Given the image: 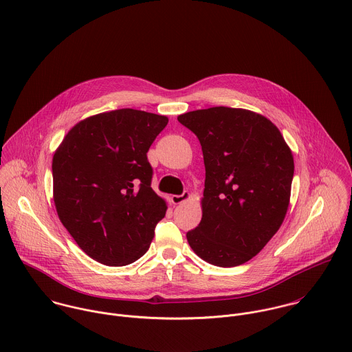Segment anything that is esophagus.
I'll list each match as a JSON object with an SVG mask.
<instances>
[{"label":"esophagus","mask_w":352,"mask_h":352,"mask_svg":"<svg viewBox=\"0 0 352 352\" xmlns=\"http://www.w3.org/2000/svg\"><path fill=\"white\" fill-rule=\"evenodd\" d=\"M190 199V193L189 192H184L182 195H174V196H171V201L174 203V204H181V203H184V201H186V200H189Z\"/></svg>","instance_id":"34e87169"}]
</instances>
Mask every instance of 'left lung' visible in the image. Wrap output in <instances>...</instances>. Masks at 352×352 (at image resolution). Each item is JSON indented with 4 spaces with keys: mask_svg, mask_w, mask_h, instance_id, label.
<instances>
[{
    "mask_svg": "<svg viewBox=\"0 0 352 352\" xmlns=\"http://www.w3.org/2000/svg\"><path fill=\"white\" fill-rule=\"evenodd\" d=\"M178 122L199 138L206 167L201 221L186 233L188 243L208 264L242 265L283 223L293 153L271 120L248 109L193 110Z\"/></svg>",
    "mask_w": 352,
    "mask_h": 352,
    "instance_id": "obj_1",
    "label": "left lung"
}]
</instances>
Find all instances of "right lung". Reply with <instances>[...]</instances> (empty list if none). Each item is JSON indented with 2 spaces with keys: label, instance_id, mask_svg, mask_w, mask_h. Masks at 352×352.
<instances>
[{
  "label": "right lung",
  "instance_id": "1",
  "mask_svg": "<svg viewBox=\"0 0 352 352\" xmlns=\"http://www.w3.org/2000/svg\"><path fill=\"white\" fill-rule=\"evenodd\" d=\"M167 123L144 110L104 111L78 122L55 151L58 217L92 260L123 267L148 252L167 203L151 186L146 153Z\"/></svg>",
  "mask_w": 352,
  "mask_h": 352
}]
</instances>
